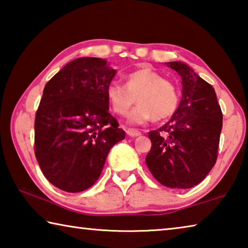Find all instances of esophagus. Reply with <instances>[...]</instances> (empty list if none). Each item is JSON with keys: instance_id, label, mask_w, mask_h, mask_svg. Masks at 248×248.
I'll list each match as a JSON object with an SVG mask.
<instances>
[{"instance_id": "obj_1", "label": "esophagus", "mask_w": 248, "mask_h": 248, "mask_svg": "<svg viewBox=\"0 0 248 248\" xmlns=\"http://www.w3.org/2000/svg\"><path fill=\"white\" fill-rule=\"evenodd\" d=\"M125 132H127L129 137H132V138L141 136V132L139 131V130H136V129H127L125 130Z\"/></svg>"}]
</instances>
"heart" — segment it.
Returning a JSON list of instances; mask_svg holds the SVG:
<instances>
[{
  "label": "heart",
  "instance_id": "b5f03b06",
  "mask_svg": "<svg viewBox=\"0 0 248 248\" xmlns=\"http://www.w3.org/2000/svg\"><path fill=\"white\" fill-rule=\"evenodd\" d=\"M106 96L112 111L121 116L127 114L136 99L139 102L128 115V123L134 125L143 124L152 118L165 119L174 114L178 104L174 84L149 68L129 73L125 85L111 82Z\"/></svg>",
  "mask_w": 248,
  "mask_h": 248
}]
</instances>
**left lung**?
Listing matches in <instances>:
<instances>
[{"label":"left lung","instance_id":"left-lung-1","mask_svg":"<svg viewBox=\"0 0 248 248\" xmlns=\"http://www.w3.org/2000/svg\"><path fill=\"white\" fill-rule=\"evenodd\" d=\"M165 64L182 78V99L169 123L149 132L152 146L145 163L163 186L188 189L216 164L223 117L208 82L184 62Z\"/></svg>","mask_w":248,"mask_h":248}]
</instances>
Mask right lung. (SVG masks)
Wrapping results in <instances>:
<instances>
[{
    "label": "right lung",
    "instance_id": "right-lung-1",
    "mask_svg": "<svg viewBox=\"0 0 248 248\" xmlns=\"http://www.w3.org/2000/svg\"><path fill=\"white\" fill-rule=\"evenodd\" d=\"M117 70L100 58H78L46 84L35 119V155L53 186H93L109 151L125 134L109 114L107 86Z\"/></svg>",
    "mask_w": 248,
    "mask_h": 248
}]
</instances>
